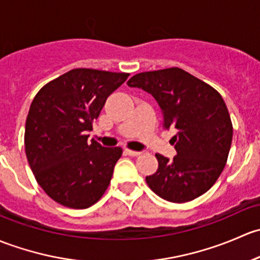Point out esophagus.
I'll return each mask as SVG.
<instances>
[{
    "label": "esophagus",
    "instance_id": "esophagus-1",
    "mask_svg": "<svg viewBox=\"0 0 260 260\" xmlns=\"http://www.w3.org/2000/svg\"><path fill=\"white\" fill-rule=\"evenodd\" d=\"M125 152H126L127 155H130V156H139V155H141V151H135V150L130 149H125Z\"/></svg>",
    "mask_w": 260,
    "mask_h": 260
}]
</instances>
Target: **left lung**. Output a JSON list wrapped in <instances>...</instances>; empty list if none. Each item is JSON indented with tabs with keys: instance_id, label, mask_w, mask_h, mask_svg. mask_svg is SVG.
<instances>
[{
	"instance_id": "left-lung-1",
	"label": "left lung",
	"mask_w": 260,
	"mask_h": 260,
	"mask_svg": "<svg viewBox=\"0 0 260 260\" xmlns=\"http://www.w3.org/2000/svg\"><path fill=\"white\" fill-rule=\"evenodd\" d=\"M130 87L149 92L161 109L167 130L174 129L173 160L156 154V173L146 176L150 189L171 203H185L207 192L225 167L233 126L225 103L210 85L183 69L140 72Z\"/></svg>"
}]
</instances>
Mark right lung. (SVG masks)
Segmentation results:
<instances>
[{"label":"right lung","mask_w":260,"mask_h":260,"mask_svg":"<svg viewBox=\"0 0 260 260\" xmlns=\"http://www.w3.org/2000/svg\"><path fill=\"white\" fill-rule=\"evenodd\" d=\"M129 74L74 69L45 85L30 106L25 149L37 183L58 204L85 209L110 184L121 148H105L92 130L106 99Z\"/></svg>","instance_id":"1"}]
</instances>
